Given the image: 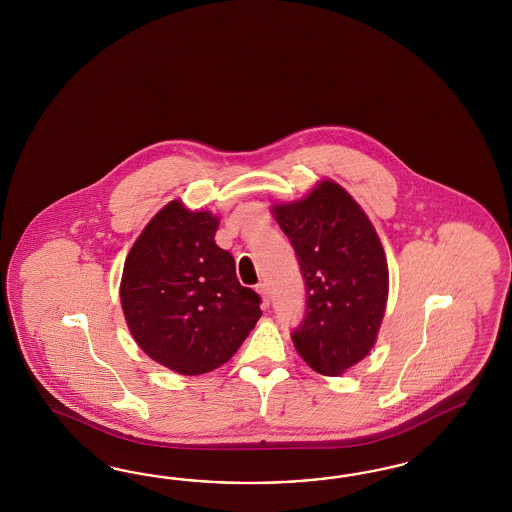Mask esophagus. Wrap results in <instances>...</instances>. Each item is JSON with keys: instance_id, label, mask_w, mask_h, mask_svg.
Masks as SVG:
<instances>
[{"instance_id": "1", "label": "esophagus", "mask_w": 512, "mask_h": 512, "mask_svg": "<svg viewBox=\"0 0 512 512\" xmlns=\"http://www.w3.org/2000/svg\"><path fill=\"white\" fill-rule=\"evenodd\" d=\"M257 293L263 298V306H268L270 304V289H268V285L266 283H259L257 285Z\"/></svg>"}]
</instances>
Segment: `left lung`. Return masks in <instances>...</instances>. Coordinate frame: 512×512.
Masks as SVG:
<instances>
[{"mask_svg":"<svg viewBox=\"0 0 512 512\" xmlns=\"http://www.w3.org/2000/svg\"><path fill=\"white\" fill-rule=\"evenodd\" d=\"M306 285L304 319L291 338L321 375H340L372 351L385 315L388 264L372 221L332 180L306 199L272 208Z\"/></svg>","mask_w":512,"mask_h":512,"instance_id":"8db88e82","label":"left lung"}]
</instances>
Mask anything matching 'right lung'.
<instances>
[{"mask_svg": "<svg viewBox=\"0 0 512 512\" xmlns=\"http://www.w3.org/2000/svg\"><path fill=\"white\" fill-rule=\"evenodd\" d=\"M219 219L171 201L129 251L120 283L125 321L148 357L182 375L225 364L263 315L214 240Z\"/></svg>", "mask_w": 512, "mask_h": 512, "instance_id": "1", "label": "right lung"}]
</instances>
